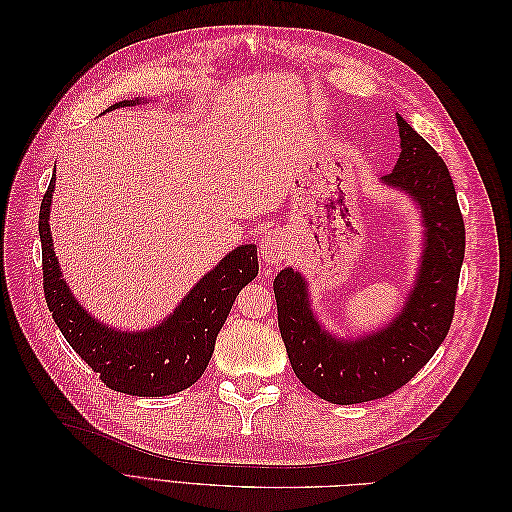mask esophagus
Listing matches in <instances>:
<instances>
[{
  "label": "esophagus",
  "instance_id": "esophagus-1",
  "mask_svg": "<svg viewBox=\"0 0 512 512\" xmlns=\"http://www.w3.org/2000/svg\"><path fill=\"white\" fill-rule=\"evenodd\" d=\"M288 256V239L282 232H269V235L260 241V260L265 265L277 267Z\"/></svg>",
  "mask_w": 512,
  "mask_h": 512
}]
</instances>
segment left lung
<instances>
[{"label":"left lung","instance_id":"8db88e82","mask_svg":"<svg viewBox=\"0 0 512 512\" xmlns=\"http://www.w3.org/2000/svg\"><path fill=\"white\" fill-rule=\"evenodd\" d=\"M401 153L382 177L404 192L421 213L423 252L404 307L384 327L356 337L331 333L318 320L309 284L292 267L273 282L277 324L297 378L331 404L380 399L410 382L451 329L466 228L451 173L425 138L397 115Z\"/></svg>","mask_w":512,"mask_h":512}]
</instances>
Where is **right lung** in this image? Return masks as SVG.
<instances>
[{"instance_id": "right-lung-1", "label": "right lung", "mask_w": 512, "mask_h": 512, "mask_svg": "<svg viewBox=\"0 0 512 512\" xmlns=\"http://www.w3.org/2000/svg\"><path fill=\"white\" fill-rule=\"evenodd\" d=\"M147 100H121L119 106H136ZM51 177L40 205V241L44 299L66 342L81 359L100 374V380L117 393L136 397L173 395L192 386L207 369L215 348V337L230 314L237 294L258 275L256 245H239L228 252L218 267L207 271L185 297L156 327L143 331H121L100 322L76 301L61 275L51 235Z\"/></svg>"}]
</instances>
